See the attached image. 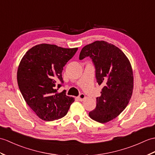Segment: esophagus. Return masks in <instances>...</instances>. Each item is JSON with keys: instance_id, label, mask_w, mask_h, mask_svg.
<instances>
[{"instance_id": "obj_1", "label": "esophagus", "mask_w": 155, "mask_h": 155, "mask_svg": "<svg viewBox=\"0 0 155 155\" xmlns=\"http://www.w3.org/2000/svg\"><path fill=\"white\" fill-rule=\"evenodd\" d=\"M85 98H86V96L84 94H81L79 95V96H78V99L80 100V101H82V100Z\"/></svg>"}]
</instances>
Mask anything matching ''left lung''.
Instances as JSON below:
<instances>
[{
	"mask_svg": "<svg viewBox=\"0 0 155 155\" xmlns=\"http://www.w3.org/2000/svg\"><path fill=\"white\" fill-rule=\"evenodd\" d=\"M90 57L96 68V81L103 86L96 98V108L89 116L99 123L117 117L130 100L134 90V74L130 61L117 47L105 41H96L82 49L79 59Z\"/></svg>",
	"mask_w": 155,
	"mask_h": 155,
	"instance_id": "8db88e82",
	"label": "left lung"
}]
</instances>
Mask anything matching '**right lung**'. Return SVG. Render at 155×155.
I'll return each instance as SVG.
<instances>
[{
    "label": "right lung",
    "mask_w": 155,
    "mask_h": 155,
    "mask_svg": "<svg viewBox=\"0 0 155 155\" xmlns=\"http://www.w3.org/2000/svg\"><path fill=\"white\" fill-rule=\"evenodd\" d=\"M77 50L41 44L29 49L21 59L18 84L25 101L41 120L50 121L64 117L74 101L64 91L59 93L55 86L59 81L63 82V67Z\"/></svg>",
    "instance_id": "right-lung-1"
}]
</instances>
